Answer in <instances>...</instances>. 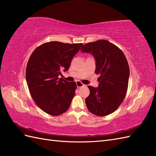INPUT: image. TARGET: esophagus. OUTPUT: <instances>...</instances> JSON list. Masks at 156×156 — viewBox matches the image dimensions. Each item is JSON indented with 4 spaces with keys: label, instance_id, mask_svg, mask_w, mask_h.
<instances>
[{
    "label": "esophagus",
    "instance_id": "esophagus-1",
    "mask_svg": "<svg viewBox=\"0 0 156 156\" xmlns=\"http://www.w3.org/2000/svg\"><path fill=\"white\" fill-rule=\"evenodd\" d=\"M76 86L78 88H80V87H82V86H84L85 85L83 84L82 83L80 82V81H77L76 82Z\"/></svg>",
    "mask_w": 156,
    "mask_h": 156
}]
</instances>
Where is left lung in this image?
<instances>
[{
    "instance_id": "left-lung-1",
    "label": "left lung",
    "mask_w": 156,
    "mask_h": 156,
    "mask_svg": "<svg viewBox=\"0 0 156 156\" xmlns=\"http://www.w3.org/2000/svg\"><path fill=\"white\" fill-rule=\"evenodd\" d=\"M81 52L92 54L96 60L95 73L100 74L98 88L88 86L86 98L88 110L98 116L113 113L127 92L129 68L127 59L118 47L106 40L83 45Z\"/></svg>"
}]
</instances>
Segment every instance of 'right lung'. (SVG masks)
Wrapping results in <instances>:
<instances>
[{
    "instance_id": "obj_1",
    "label": "right lung",
    "mask_w": 156,
    "mask_h": 156,
    "mask_svg": "<svg viewBox=\"0 0 156 156\" xmlns=\"http://www.w3.org/2000/svg\"><path fill=\"white\" fill-rule=\"evenodd\" d=\"M82 44L46 42L29 58L26 69L29 91L36 104L46 113L59 115L69 108L76 84L58 76L62 75L61 71L68 70L72 59Z\"/></svg>"
}]
</instances>
